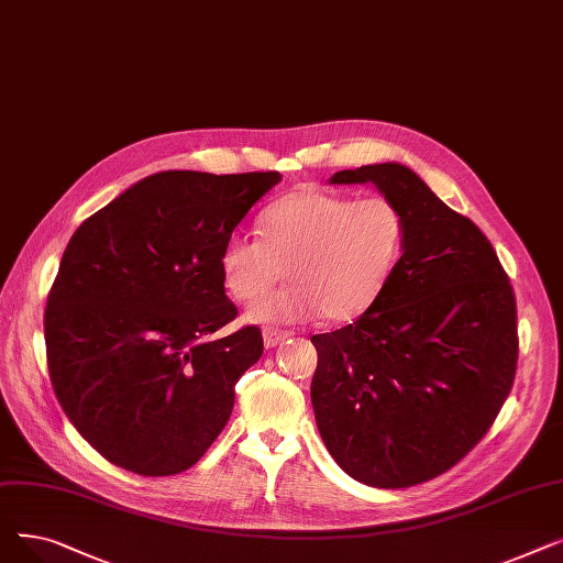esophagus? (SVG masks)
I'll return each mask as SVG.
<instances>
[{
    "label": "esophagus",
    "instance_id": "obj_1",
    "mask_svg": "<svg viewBox=\"0 0 563 563\" xmlns=\"http://www.w3.org/2000/svg\"><path fill=\"white\" fill-rule=\"evenodd\" d=\"M287 338H289V333L287 331H278V329H264V333H262V340H264L266 349L278 346Z\"/></svg>",
    "mask_w": 563,
    "mask_h": 563
}]
</instances>
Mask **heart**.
<instances>
[{
    "label": "heart",
    "mask_w": 563,
    "mask_h": 563,
    "mask_svg": "<svg viewBox=\"0 0 563 563\" xmlns=\"http://www.w3.org/2000/svg\"><path fill=\"white\" fill-rule=\"evenodd\" d=\"M260 240L232 234L219 255L225 291L249 303L279 279L290 285L253 303L251 323H301L321 312L344 323L365 314L393 278L406 240L399 207L386 196L353 200L327 189L294 191L266 207Z\"/></svg>",
    "instance_id": "obj_1"
}]
</instances>
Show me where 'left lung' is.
<instances>
[{
	"instance_id": "left-lung-1",
	"label": "left lung",
	"mask_w": 563,
	"mask_h": 563,
	"mask_svg": "<svg viewBox=\"0 0 563 563\" xmlns=\"http://www.w3.org/2000/svg\"><path fill=\"white\" fill-rule=\"evenodd\" d=\"M404 214L397 269L349 327L312 335L317 429L338 465L408 488L456 465L490 429L518 361L516 299L486 234L397 162L338 170Z\"/></svg>"
}]
</instances>
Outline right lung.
Returning a JSON list of instances; mask_svg holds the SVG:
<instances>
[{
  "label": "right lung",
  "mask_w": 563,
  "mask_h": 563,
  "mask_svg": "<svg viewBox=\"0 0 563 563\" xmlns=\"http://www.w3.org/2000/svg\"><path fill=\"white\" fill-rule=\"evenodd\" d=\"M280 173L147 175L70 236L45 308L52 388L75 429L145 477L191 467L223 431L262 333L212 340L236 308L219 255Z\"/></svg>",
  "instance_id": "1"
}]
</instances>
